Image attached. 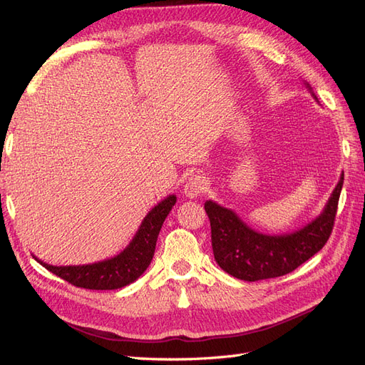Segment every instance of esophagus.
Segmentation results:
<instances>
[{"instance_id":"34e87169","label":"esophagus","mask_w":365,"mask_h":365,"mask_svg":"<svg viewBox=\"0 0 365 365\" xmlns=\"http://www.w3.org/2000/svg\"><path fill=\"white\" fill-rule=\"evenodd\" d=\"M207 185L208 181L205 180V176L196 173L189 176V180H187L185 185H184V195L189 197V200H195L200 195H202L207 190Z\"/></svg>"}]
</instances>
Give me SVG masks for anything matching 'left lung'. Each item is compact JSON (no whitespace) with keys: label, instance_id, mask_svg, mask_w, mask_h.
Listing matches in <instances>:
<instances>
[{"label":"left lung","instance_id":"8db88e82","mask_svg":"<svg viewBox=\"0 0 365 365\" xmlns=\"http://www.w3.org/2000/svg\"><path fill=\"white\" fill-rule=\"evenodd\" d=\"M314 96L312 88L304 83ZM318 102V101H317ZM344 173L318 217L288 235L269 236L250 228L233 210L213 201L204 204L212 227L215 260L230 275L245 282L289 274L322 250L332 233Z\"/></svg>","mask_w":365,"mask_h":365}]
</instances>
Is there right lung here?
Returning <instances> with one entry per match:
<instances>
[{"label": "right lung", "mask_w": 365, "mask_h": 365, "mask_svg": "<svg viewBox=\"0 0 365 365\" xmlns=\"http://www.w3.org/2000/svg\"><path fill=\"white\" fill-rule=\"evenodd\" d=\"M176 202V196L169 195L158 202L143 219V222L130 244L117 254L115 257L88 264H71V267H54L35 257L43 268L56 274L77 288L108 291L120 289L135 282L148 269L155 252L157 239L163 222Z\"/></svg>", "instance_id": "obj_1"}]
</instances>
